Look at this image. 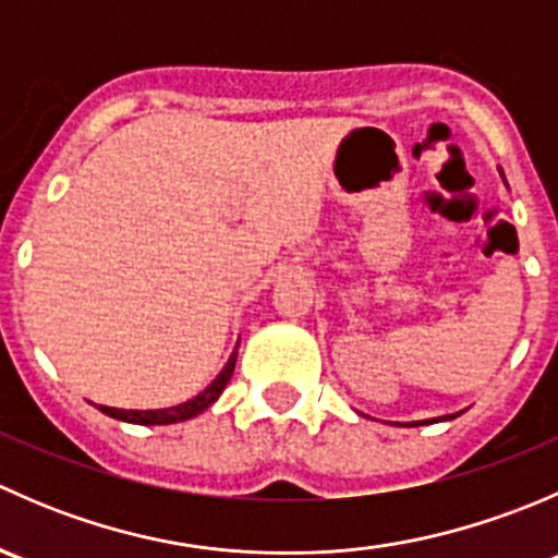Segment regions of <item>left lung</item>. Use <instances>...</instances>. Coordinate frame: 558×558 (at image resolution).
I'll use <instances>...</instances> for the list:
<instances>
[{"mask_svg":"<svg viewBox=\"0 0 558 558\" xmlns=\"http://www.w3.org/2000/svg\"><path fill=\"white\" fill-rule=\"evenodd\" d=\"M456 415H440V418H426V421H413V424H404V426H424V424H437V421H451ZM402 426V424H397Z\"/></svg>","mask_w":558,"mask_h":558,"instance_id":"1","label":"left lung"}]
</instances>
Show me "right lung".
<instances>
[{
  "label": "right lung",
  "instance_id": "1",
  "mask_svg": "<svg viewBox=\"0 0 558 558\" xmlns=\"http://www.w3.org/2000/svg\"><path fill=\"white\" fill-rule=\"evenodd\" d=\"M238 348H240V342H238ZM238 348L232 351L229 362L223 364V369L218 373V378L213 380L205 391L196 393L194 399H189V402L174 404V408H161V410H121V408H107V404H99V410H102L105 415H110V418L126 421V424H140V426H165V424H178V421L194 418V415L205 413V410L210 408L218 397H221L223 388H227L229 378H232V373H234V362H238Z\"/></svg>",
  "mask_w": 558,
  "mask_h": 558
}]
</instances>
